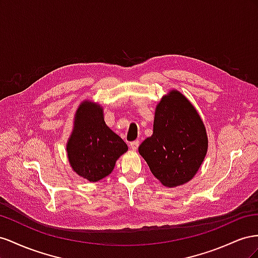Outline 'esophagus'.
Instances as JSON below:
<instances>
[{
	"label": "esophagus",
	"instance_id": "esophagus-1",
	"mask_svg": "<svg viewBox=\"0 0 258 258\" xmlns=\"http://www.w3.org/2000/svg\"><path fill=\"white\" fill-rule=\"evenodd\" d=\"M138 146H139V142L138 141H136V142H132L131 144H130V147H131V149L132 150H137V148H138Z\"/></svg>",
	"mask_w": 258,
	"mask_h": 258
}]
</instances>
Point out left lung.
<instances>
[{"mask_svg": "<svg viewBox=\"0 0 258 258\" xmlns=\"http://www.w3.org/2000/svg\"><path fill=\"white\" fill-rule=\"evenodd\" d=\"M207 128L189 99L171 90L156 107L153 133L138 152L151 173L166 188L187 183L195 177L207 156Z\"/></svg>", "mask_w": 258, "mask_h": 258, "instance_id": "1", "label": "left lung"}]
</instances>
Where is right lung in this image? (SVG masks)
<instances>
[{"instance_id":"add662e5","label":"right lung","mask_w":258,"mask_h":258,"mask_svg":"<svg viewBox=\"0 0 258 258\" xmlns=\"http://www.w3.org/2000/svg\"><path fill=\"white\" fill-rule=\"evenodd\" d=\"M66 149L72 171L92 182L111 174L116 160L128 150L123 139L107 126L102 107L88 99L77 109Z\"/></svg>"}]
</instances>
